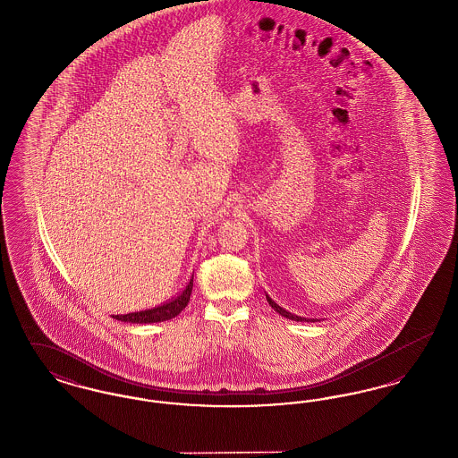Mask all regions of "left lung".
I'll return each instance as SVG.
<instances>
[{"label":"left lung","mask_w":458,"mask_h":458,"mask_svg":"<svg viewBox=\"0 0 458 458\" xmlns=\"http://www.w3.org/2000/svg\"><path fill=\"white\" fill-rule=\"evenodd\" d=\"M266 299H267V302H269V305L280 314V316H284V318H286V319H292V321H304L301 316H295V314H292V312H288L286 309H284V307H280V305L276 304L269 295H266Z\"/></svg>","instance_id":"obj_1"}]
</instances>
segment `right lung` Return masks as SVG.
Instances as JSON below:
<instances>
[{
  "mask_svg": "<svg viewBox=\"0 0 458 458\" xmlns=\"http://www.w3.org/2000/svg\"><path fill=\"white\" fill-rule=\"evenodd\" d=\"M192 286H194V275H192L191 282L185 284L170 301H166L165 304L156 305L153 309H146V310H139V312L116 314L113 318L118 319V321H123V323H139V325L168 321V319H172L174 316H178L187 307L189 301H191Z\"/></svg>",
  "mask_w": 458,
  "mask_h": 458,
  "instance_id": "right-lung-1",
  "label": "right lung"
}]
</instances>
